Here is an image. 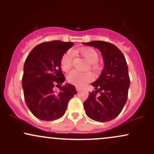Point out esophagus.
Returning <instances> with one entry per match:
<instances>
[{
  "label": "esophagus",
  "mask_w": 154,
  "mask_h": 154,
  "mask_svg": "<svg viewBox=\"0 0 154 154\" xmlns=\"http://www.w3.org/2000/svg\"><path fill=\"white\" fill-rule=\"evenodd\" d=\"M76 90H77V92H79V91H81V90H82V88H79V87H76Z\"/></svg>",
  "instance_id": "1"
}]
</instances>
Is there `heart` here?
<instances>
[{
  "mask_svg": "<svg viewBox=\"0 0 154 154\" xmlns=\"http://www.w3.org/2000/svg\"><path fill=\"white\" fill-rule=\"evenodd\" d=\"M80 54L91 64H95L98 60V55L94 49L86 48L79 51ZM72 66V54L70 51H67L62 56L61 60V67L63 71L67 72ZM67 80L74 85L82 87L85 84L90 82L93 78L90 72H79L72 71L67 75Z\"/></svg>",
  "mask_w": 154,
  "mask_h": 154,
  "instance_id": "obj_1",
  "label": "heart"
}]
</instances>
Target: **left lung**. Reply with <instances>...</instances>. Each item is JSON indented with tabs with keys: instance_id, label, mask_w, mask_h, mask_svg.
Segmentation results:
<instances>
[{
	"instance_id": "1",
	"label": "left lung",
	"mask_w": 154,
	"mask_h": 154,
	"mask_svg": "<svg viewBox=\"0 0 154 154\" xmlns=\"http://www.w3.org/2000/svg\"><path fill=\"white\" fill-rule=\"evenodd\" d=\"M83 45L94 47L101 53L103 69L91 85L95 91L90 92L83 103L85 114L91 119L105 122L115 119L128 100L130 77L126 60L116 45L104 41H91ZM98 92L99 96H96Z\"/></svg>"
}]
</instances>
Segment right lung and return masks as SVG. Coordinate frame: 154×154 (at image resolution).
<instances>
[{
	"mask_svg": "<svg viewBox=\"0 0 154 154\" xmlns=\"http://www.w3.org/2000/svg\"><path fill=\"white\" fill-rule=\"evenodd\" d=\"M74 45L72 42L53 40L36 45L24 65L22 88L27 107L35 117L43 121L61 118L69 100L77 93L75 87L66 83L56 93L55 85H62L65 77L61 69L63 54Z\"/></svg>",
	"mask_w": 154,
	"mask_h": 154,
	"instance_id": "1",
	"label": "right lung"
}]
</instances>
